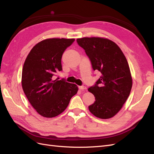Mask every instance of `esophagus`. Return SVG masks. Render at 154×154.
Returning <instances> with one entry per match:
<instances>
[{
  "label": "esophagus",
  "instance_id": "obj_1",
  "mask_svg": "<svg viewBox=\"0 0 154 154\" xmlns=\"http://www.w3.org/2000/svg\"><path fill=\"white\" fill-rule=\"evenodd\" d=\"M79 88L80 90H86V86H79Z\"/></svg>",
  "mask_w": 154,
  "mask_h": 154
}]
</instances>
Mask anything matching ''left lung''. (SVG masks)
<instances>
[{"mask_svg":"<svg viewBox=\"0 0 154 154\" xmlns=\"http://www.w3.org/2000/svg\"><path fill=\"white\" fill-rule=\"evenodd\" d=\"M77 42L85 50L93 69L101 73L88 88L95 99L89 110L100 119L111 118L119 112L130 94L132 79L128 63L120 48L109 39L84 37Z\"/></svg>","mask_w":154,"mask_h":154,"instance_id":"obj_1","label":"left lung"}]
</instances>
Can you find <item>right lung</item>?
<instances>
[{"mask_svg":"<svg viewBox=\"0 0 154 154\" xmlns=\"http://www.w3.org/2000/svg\"><path fill=\"white\" fill-rule=\"evenodd\" d=\"M74 38H48L35 46L24 62L22 86L29 102L45 117H54L63 112L77 93L76 85L64 79H54L62 71L61 59Z\"/></svg>","mask_w":154,"mask_h":154,"instance_id":"right-lung-1","label":"right lung"}]
</instances>
